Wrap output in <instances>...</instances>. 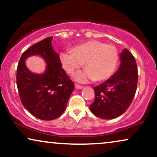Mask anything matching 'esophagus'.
Here are the masks:
<instances>
[{"label": "esophagus", "mask_w": 157, "mask_h": 157, "mask_svg": "<svg viewBox=\"0 0 157 157\" xmlns=\"http://www.w3.org/2000/svg\"><path fill=\"white\" fill-rule=\"evenodd\" d=\"M82 87H83L82 86H81V85H77V84H75V88H76V89L81 90L82 88Z\"/></svg>", "instance_id": "obj_1"}]
</instances>
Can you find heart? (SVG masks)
Segmentation results:
<instances>
[{"instance_id":"heart-1","label":"heart","mask_w":157,"mask_h":157,"mask_svg":"<svg viewBox=\"0 0 157 157\" xmlns=\"http://www.w3.org/2000/svg\"><path fill=\"white\" fill-rule=\"evenodd\" d=\"M62 67L68 74L82 66L85 70L75 72L72 78L78 82L103 81L112 75L118 63V52L112 45H107L99 40H90L77 45L71 51H63L59 54Z\"/></svg>"}]
</instances>
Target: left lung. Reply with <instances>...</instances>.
Masks as SVG:
<instances>
[{
	"mask_svg": "<svg viewBox=\"0 0 157 157\" xmlns=\"http://www.w3.org/2000/svg\"><path fill=\"white\" fill-rule=\"evenodd\" d=\"M118 70L105 82L94 87L95 100L90 106L97 117L112 120L124 112L135 95L138 82L137 66L127 49L120 54Z\"/></svg>",
	"mask_w": 157,
	"mask_h": 157,
	"instance_id": "obj_1",
	"label": "left lung"
}]
</instances>
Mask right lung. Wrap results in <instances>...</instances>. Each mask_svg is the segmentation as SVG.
<instances>
[{
    "label": "right lung",
    "instance_id": "obj_1",
    "mask_svg": "<svg viewBox=\"0 0 157 157\" xmlns=\"http://www.w3.org/2000/svg\"><path fill=\"white\" fill-rule=\"evenodd\" d=\"M53 37L38 42L23 52L17 68V87L23 105L30 113L42 120L58 118L75 89L65 70L59 56L52 46ZM38 55L46 62L45 71L34 74L28 69L25 60Z\"/></svg>",
    "mask_w": 157,
    "mask_h": 157
}]
</instances>
